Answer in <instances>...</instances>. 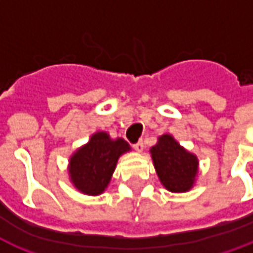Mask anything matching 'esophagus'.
<instances>
[{
	"label": "esophagus",
	"mask_w": 253,
	"mask_h": 253,
	"mask_svg": "<svg viewBox=\"0 0 253 253\" xmlns=\"http://www.w3.org/2000/svg\"><path fill=\"white\" fill-rule=\"evenodd\" d=\"M134 148L136 150V151H143V148H144V143H143V140H139V142H136V143L134 144Z\"/></svg>",
	"instance_id": "obj_1"
}]
</instances>
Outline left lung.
Listing matches in <instances>:
<instances>
[{"label":"left lung","mask_w":253,"mask_h":253,"mask_svg":"<svg viewBox=\"0 0 253 253\" xmlns=\"http://www.w3.org/2000/svg\"><path fill=\"white\" fill-rule=\"evenodd\" d=\"M151 157L162 184L171 192H186L198 173V159L180 147L171 135H162L151 148Z\"/></svg>","instance_id":"8db88e82"}]
</instances>
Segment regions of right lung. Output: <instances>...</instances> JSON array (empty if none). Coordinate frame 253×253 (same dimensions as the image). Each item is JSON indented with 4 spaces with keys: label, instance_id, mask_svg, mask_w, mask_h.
Wrapping results in <instances>:
<instances>
[{
    "label": "right lung",
    "instance_id": "add662e5",
    "mask_svg": "<svg viewBox=\"0 0 253 253\" xmlns=\"http://www.w3.org/2000/svg\"><path fill=\"white\" fill-rule=\"evenodd\" d=\"M128 150L126 140H111L106 132H96L71 157V182L84 194L99 195L110 183L118 158Z\"/></svg>",
    "mask_w": 253,
    "mask_h": 253
}]
</instances>
